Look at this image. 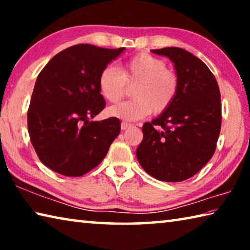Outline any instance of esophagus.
<instances>
[{
    "label": "esophagus",
    "mask_w": 250,
    "mask_h": 250,
    "mask_svg": "<svg viewBox=\"0 0 250 250\" xmlns=\"http://www.w3.org/2000/svg\"><path fill=\"white\" fill-rule=\"evenodd\" d=\"M131 125L130 124H126V122H121V129L122 130H126L128 128H130Z\"/></svg>",
    "instance_id": "34e87169"
}]
</instances>
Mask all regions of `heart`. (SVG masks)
Returning <instances> with one entry per match:
<instances>
[{
  "label": "heart",
  "instance_id": "b5f03b06",
  "mask_svg": "<svg viewBox=\"0 0 250 250\" xmlns=\"http://www.w3.org/2000/svg\"><path fill=\"white\" fill-rule=\"evenodd\" d=\"M126 86H134V99L109 107L107 115L125 121H135L151 112L159 115L170 108L179 94L180 82L162 59L139 54L125 62L120 71L109 65L99 75V91L109 103L116 104L124 98Z\"/></svg>",
  "mask_w": 250,
  "mask_h": 250
}]
</instances>
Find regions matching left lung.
<instances>
[{"label":"left lung","mask_w":250,"mask_h":250,"mask_svg":"<svg viewBox=\"0 0 250 250\" xmlns=\"http://www.w3.org/2000/svg\"><path fill=\"white\" fill-rule=\"evenodd\" d=\"M173 62L180 89L166 111L142 126L137 159L163 182L188 180L213 156L222 125L221 92L204 62L179 47L152 49Z\"/></svg>","instance_id":"8db88e82"}]
</instances>
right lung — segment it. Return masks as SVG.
Returning a JSON list of instances; mask_svg holds the SVG:
<instances>
[{"instance_id": "obj_1", "label": "right lung", "mask_w": 250, "mask_h": 250, "mask_svg": "<svg viewBox=\"0 0 250 250\" xmlns=\"http://www.w3.org/2000/svg\"><path fill=\"white\" fill-rule=\"evenodd\" d=\"M125 47L79 44L62 50L37 76L27 112L31 142L41 162L65 176H82L104 160L120 120L90 121L104 108L99 75Z\"/></svg>"}]
</instances>
